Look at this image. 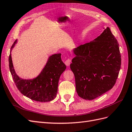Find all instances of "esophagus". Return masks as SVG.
I'll list each match as a JSON object with an SVG mask.
<instances>
[{"label":"esophagus","mask_w":132,"mask_h":132,"mask_svg":"<svg viewBox=\"0 0 132 132\" xmlns=\"http://www.w3.org/2000/svg\"><path fill=\"white\" fill-rule=\"evenodd\" d=\"M71 63V59H68L65 61V64L67 66H69L70 64Z\"/></svg>","instance_id":"obj_1"}]
</instances>
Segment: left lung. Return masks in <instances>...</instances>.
<instances>
[{
    "mask_svg": "<svg viewBox=\"0 0 132 132\" xmlns=\"http://www.w3.org/2000/svg\"><path fill=\"white\" fill-rule=\"evenodd\" d=\"M70 67L80 97L91 100L111 90L116 82L121 65L119 45L107 27L93 41L74 50Z\"/></svg>",
    "mask_w": 132,
    "mask_h": 132,
    "instance_id": "left-lung-1",
    "label": "left lung"
}]
</instances>
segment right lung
Instances as JSON below:
<instances>
[{
  "label": "right lung",
  "instance_id": "obj_1",
  "mask_svg": "<svg viewBox=\"0 0 132 132\" xmlns=\"http://www.w3.org/2000/svg\"><path fill=\"white\" fill-rule=\"evenodd\" d=\"M16 42L17 40L14 42L11 51ZM9 64L13 80L22 94L32 100L43 102L51 101L56 97L59 78L66 69L61 53L50 56L41 73L33 79L25 80L18 77L14 69L11 53Z\"/></svg>",
  "mask_w": 132,
  "mask_h": 132
}]
</instances>
